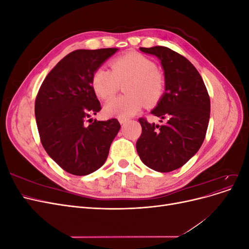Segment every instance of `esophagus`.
I'll list each match as a JSON object with an SVG mask.
<instances>
[{
	"label": "esophagus",
	"instance_id": "obj_1",
	"mask_svg": "<svg viewBox=\"0 0 249 249\" xmlns=\"http://www.w3.org/2000/svg\"><path fill=\"white\" fill-rule=\"evenodd\" d=\"M129 118H124V117H118V122L120 123V124H124L126 123H129Z\"/></svg>",
	"mask_w": 249,
	"mask_h": 249
}]
</instances>
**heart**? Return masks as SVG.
<instances>
[{
	"mask_svg": "<svg viewBox=\"0 0 249 249\" xmlns=\"http://www.w3.org/2000/svg\"><path fill=\"white\" fill-rule=\"evenodd\" d=\"M111 71L99 67L91 78V87L101 100L108 101L117 92L119 83L125 81L124 91L129 95L110 101L105 106L108 115L127 118L137 114L145 105L153 106L161 100L165 90V78L149 58L136 52L113 59Z\"/></svg>",
	"mask_w": 249,
	"mask_h": 249,
	"instance_id": "heart-1",
	"label": "heart"
}]
</instances>
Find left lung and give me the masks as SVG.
<instances>
[{"instance_id":"left-lung-1","label":"left lung","mask_w":249,"mask_h":249,"mask_svg":"<svg viewBox=\"0 0 249 249\" xmlns=\"http://www.w3.org/2000/svg\"><path fill=\"white\" fill-rule=\"evenodd\" d=\"M140 51L161 61L165 92L152 114L166 119V123L159 125L139 118L142 133L136 142L137 153L147 167L170 172L189 161L205 140L210 96L199 72L184 56L166 47L140 48Z\"/></svg>"}]
</instances>
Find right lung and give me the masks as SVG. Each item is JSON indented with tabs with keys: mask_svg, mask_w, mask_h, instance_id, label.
<instances>
[{
	"mask_svg": "<svg viewBox=\"0 0 249 249\" xmlns=\"http://www.w3.org/2000/svg\"><path fill=\"white\" fill-rule=\"evenodd\" d=\"M118 51L116 48L77 50L57 63L42 82L35 100L40 141L63 170L87 176L106 162L120 124L112 118L91 119L102 107L91 87L93 72Z\"/></svg>",
	"mask_w": 249,
	"mask_h": 249,
	"instance_id": "add662e5",
	"label": "right lung"
}]
</instances>
